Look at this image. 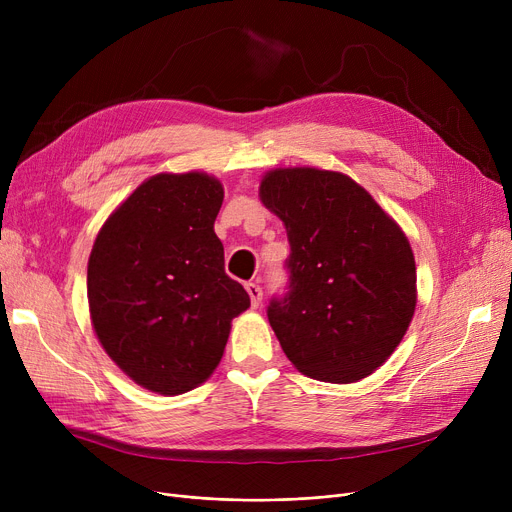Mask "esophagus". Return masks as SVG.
<instances>
[{"label":"esophagus","mask_w":512,"mask_h":512,"mask_svg":"<svg viewBox=\"0 0 512 512\" xmlns=\"http://www.w3.org/2000/svg\"><path fill=\"white\" fill-rule=\"evenodd\" d=\"M245 288H247L249 297H251V305L257 309V307L261 305V299H263V290H261V286H259V284H255V282H249Z\"/></svg>","instance_id":"34e87169"}]
</instances>
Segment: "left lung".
I'll use <instances>...</instances> for the list:
<instances>
[{"label":"left lung","mask_w":512,"mask_h":512,"mask_svg":"<svg viewBox=\"0 0 512 512\" xmlns=\"http://www.w3.org/2000/svg\"><path fill=\"white\" fill-rule=\"evenodd\" d=\"M259 197L290 242L286 292L267 305L282 351L321 382L367 378L394 353L415 313V257L405 232L340 172L274 170Z\"/></svg>","instance_id":"left-lung-1"}]
</instances>
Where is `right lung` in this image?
Segmentation results:
<instances>
[{
  "mask_svg": "<svg viewBox=\"0 0 512 512\" xmlns=\"http://www.w3.org/2000/svg\"><path fill=\"white\" fill-rule=\"evenodd\" d=\"M224 188L201 172L145 180L103 224L87 270L95 334L139 386L176 396L218 367L247 290L224 272Z\"/></svg>",
  "mask_w": 512,
  "mask_h": 512,
  "instance_id": "obj_1",
  "label": "right lung"
}]
</instances>
